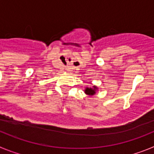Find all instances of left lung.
<instances>
[{"instance_id":"obj_1","label":"left lung","mask_w":154,"mask_h":154,"mask_svg":"<svg viewBox=\"0 0 154 154\" xmlns=\"http://www.w3.org/2000/svg\"><path fill=\"white\" fill-rule=\"evenodd\" d=\"M97 89L96 86H94L93 89H92V88H86L85 90V93L88 94V95H94L95 94V92H96V89Z\"/></svg>"}]
</instances>
